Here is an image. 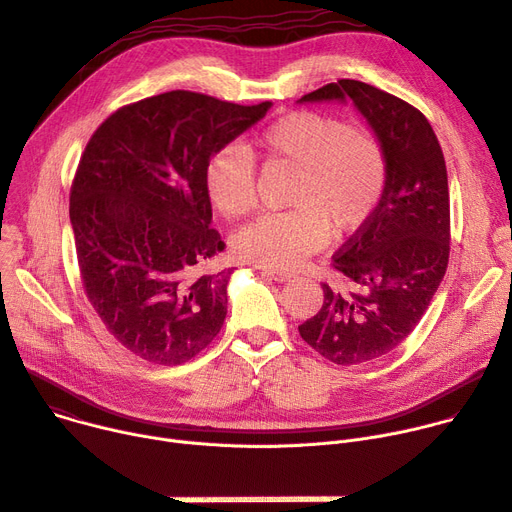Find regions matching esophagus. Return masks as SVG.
Wrapping results in <instances>:
<instances>
[{"label":"esophagus","mask_w":512,"mask_h":512,"mask_svg":"<svg viewBox=\"0 0 512 512\" xmlns=\"http://www.w3.org/2000/svg\"><path fill=\"white\" fill-rule=\"evenodd\" d=\"M264 277L277 281V283H285V281H291L295 274L293 272H287V270H277V268H264L262 270Z\"/></svg>","instance_id":"1"}]
</instances>
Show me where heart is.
Returning <instances> with one entry per match:
<instances>
[{
    "label": "heart",
    "mask_w": 512,
    "mask_h": 512,
    "mask_svg": "<svg viewBox=\"0 0 512 512\" xmlns=\"http://www.w3.org/2000/svg\"><path fill=\"white\" fill-rule=\"evenodd\" d=\"M270 157L297 168L293 209L264 213L233 235L240 258L272 268H291L305 256L361 231L375 215L387 184V153L365 127L334 116L295 110L272 121L256 137ZM205 188L227 217L248 215L258 201L254 155L240 143L217 149L205 166Z\"/></svg>",
    "instance_id": "b5f03b06"
}]
</instances>
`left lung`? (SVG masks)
Listing matches in <instances>:
<instances>
[{
	"instance_id": "obj_1",
	"label": "left lung",
	"mask_w": 512,
	"mask_h": 512,
	"mask_svg": "<svg viewBox=\"0 0 512 512\" xmlns=\"http://www.w3.org/2000/svg\"><path fill=\"white\" fill-rule=\"evenodd\" d=\"M350 98L381 139L387 184L371 221L332 256L346 289L322 283L324 305L301 338L336 365L375 361L418 326L451 250L447 166L426 116L406 100L357 80H338L299 102Z\"/></svg>"
}]
</instances>
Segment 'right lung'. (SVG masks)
<instances>
[{
	"mask_svg": "<svg viewBox=\"0 0 512 512\" xmlns=\"http://www.w3.org/2000/svg\"><path fill=\"white\" fill-rule=\"evenodd\" d=\"M270 108L172 90L112 112L90 137L69 192L88 301L135 357L182 365L227 316L231 268L205 188L209 157Z\"/></svg>",
	"mask_w": 512,
	"mask_h": 512,
	"instance_id": "add662e5",
	"label": "right lung"
}]
</instances>
